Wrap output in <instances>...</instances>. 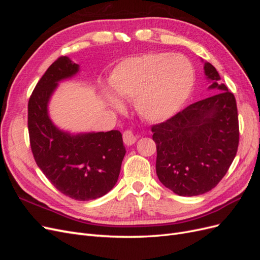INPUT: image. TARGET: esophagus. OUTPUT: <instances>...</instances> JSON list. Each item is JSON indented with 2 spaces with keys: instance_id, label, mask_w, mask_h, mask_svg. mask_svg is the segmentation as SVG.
<instances>
[{
  "instance_id": "1",
  "label": "esophagus",
  "mask_w": 260,
  "mask_h": 260,
  "mask_svg": "<svg viewBox=\"0 0 260 260\" xmlns=\"http://www.w3.org/2000/svg\"><path fill=\"white\" fill-rule=\"evenodd\" d=\"M122 138H123V143L128 146L135 144L137 141V137L135 136V133H133L131 130H125L123 132Z\"/></svg>"
}]
</instances>
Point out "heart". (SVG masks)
I'll list each match as a JSON object with an SVG mask.
<instances>
[{"mask_svg": "<svg viewBox=\"0 0 260 260\" xmlns=\"http://www.w3.org/2000/svg\"><path fill=\"white\" fill-rule=\"evenodd\" d=\"M195 82L192 62L183 55L146 53L124 58L109 76L114 95L108 102L121 111L119 100H136L137 111L145 120L168 119L184 104Z\"/></svg>", "mask_w": 260, "mask_h": 260, "instance_id": "obj_1", "label": "heart"}]
</instances>
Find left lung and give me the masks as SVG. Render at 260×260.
Instances as JSON below:
<instances>
[{
    "instance_id": "8db88e82",
    "label": "left lung",
    "mask_w": 260,
    "mask_h": 260,
    "mask_svg": "<svg viewBox=\"0 0 260 260\" xmlns=\"http://www.w3.org/2000/svg\"><path fill=\"white\" fill-rule=\"evenodd\" d=\"M214 95L188 105L152 127L156 143V174L180 196L201 195L214 188L231 166L239 146V118L233 93L220 83L210 62L204 64Z\"/></svg>"
}]
</instances>
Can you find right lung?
Returning a JSON list of instances; mask_svg holds the SVG:
<instances>
[{
    "label": "right lung",
    "instance_id": "add662e5",
    "mask_svg": "<svg viewBox=\"0 0 260 260\" xmlns=\"http://www.w3.org/2000/svg\"><path fill=\"white\" fill-rule=\"evenodd\" d=\"M79 70L67 56L48 68L29 99L28 130L35 160L51 183L74 200L91 201L115 186L125 148L118 130L72 135L51 120L49 102L58 82Z\"/></svg>",
    "mask_w": 260,
    "mask_h": 260
}]
</instances>
